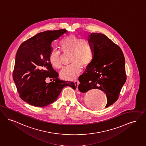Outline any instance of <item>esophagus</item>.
Instances as JSON below:
<instances>
[{"label":"esophagus","mask_w":146,"mask_h":146,"mask_svg":"<svg viewBox=\"0 0 146 146\" xmlns=\"http://www.w3.org/2000/svg\"><path fill=\"white\" fill-rule=\"evenodd\" d=\"M74 83H75V85H76V87L78 88V85H79V81H78V80H76L74 81Z\"/></svg>","instance_id":"1"}]
</instances>
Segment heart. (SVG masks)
<instances>
[{
	"label": "heart",
	"instance_id": "heart-1",
	"mask_svg": "<svg viewBox=\"0 0 146 146\" xmlns=\"http://www.w3.org/2000/svg\"><path fill=\"white\" fill-rule=\"evenodd\" d=\"M60 47L64 52H70L71 64L64 67L60 72L62 78L73 80L82 72L83 66L87 67L91 64L94 56V44L92 42L74 35H70L63 38L60 43ZM50 64L55 68L61 67V52L54 49L49 54Z\"/></svg>",
	"mask_w": 146,
	"mask_h": 146
}]
</instances>
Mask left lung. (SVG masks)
Wrapping results in <instances>:
<instances>
[{
	"label": "left lung",
	"instance_id": "obj_1",
	"mask_svg": "<svg viewBox=\"0 0 146 146\" xmlns=\"http://www.w3.org/2000/svg\"><path fill=\"white\" fill-rule=\"evenodd\" d=\"M88 39L94 43V56L79 76L78 89L83 93L94 88L102 90L106 95L108 108L118 99L126 82L124 56L120 47L104 34L93 33Z\"/></svg>",
	"mask_w": 146,
	"mask_h": 146
}]
</instances>
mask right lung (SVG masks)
<instances>
[{"mask_svg": "<svg viewBox=\"0 0 146 146\" xmlns=\"http://www.w3.org/2000/svg\"><path fill=\"white\" fill-rule=\"evenodd\" d=\"M67 30L46 31L24 42L16 55L13 79L21 98L30 105L44 107L55 101L62 88L70 86L76 90L73 82L58 78L49 60L52 50L51 44ZM47 77L54 80L45 82Z\"/></svg>", "mask_w": 146, "mask_h": 146, "instance_id": "obj_1", "label": "right lung"}]
</instances>
